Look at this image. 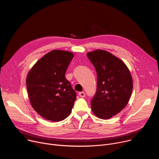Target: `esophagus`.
Listing matches in <instances>:
<instances>
[{
  "label": "esophagus",
  "instance_id": "34e87169",
  "mask_svg": "<svg viewBox=\"0 0 159 159\" xmlns=\"http://www.w3.org/2000/svg\"><path fill=\"white\" fill-rule=\"evenodd\" d=\"M79 97L83 98V97H85L86 94H85L84 92H83V91H82V92H79Z\"/></svg>",
  "mask_w": 159,
  "mask_h": 159
}]
</instances>
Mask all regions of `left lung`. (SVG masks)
Listing matches in <instances>:
<instances>
[{"instance_id":"left-lung-1","label":"left lung","mask_w":159,"mask_h":159,"mask_svg":"<svg viewBox=\"0 0 159 159\" xmlns=\"http://www.w3.org/2000/svg\"><path fill=\"white\" fill-rule=\"evenodd\" d=\"M97 75L96 93L91 107L97 117L108 119L120 112L129 101L133 80L127 66L119 58L105 50L87 53Z\"/></svg>"}]
</instances>
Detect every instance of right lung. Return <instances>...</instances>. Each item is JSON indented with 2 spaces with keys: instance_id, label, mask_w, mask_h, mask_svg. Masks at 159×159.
Here are the masks:
<instances>
[{
  "instance_id": "right-lung-1",
  "label": "right lung",
  "mask_w": 159,
  "mask_h": 159,
  "mask_svg": "<svg viewBox=\"0 0 159 159\" xmlns=\"http://www.w3.org/2000/svg\"><path fill=\"white\" fill-rule=\"evenodd\" d=\"M73 55L68 51L52 50L40 58L27 75L30 103L46 120L61 121L71 113L77 95L65 73Z\"/></svg>"
}]
</instances>
